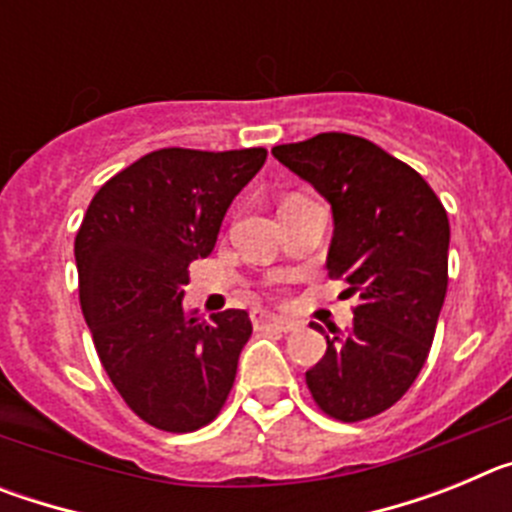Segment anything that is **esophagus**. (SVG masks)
I'll return each mask as SVG.
<instances>
[{"instance_id":"1","label":"esophagus","mask_w":512,"mask_h":512,"mask_svg":"<svg viewBox=\"0 0 512 512\" xmlns=\"http://www.w3.org/2000/svg\"><path fill=\"white\" fill-rule=\"evenodd\" d=\"M251 320H253V328H256V330H274V333H289V330L297 328L292 320L274 318L271 312H264V310L253 312Z\"/></svg>"}]
</instances>
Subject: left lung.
Wrapping results in <instances>:
<instances>
[{
    "instance_id": "left-lung-1",
    "label": "left lung",
    "mask_w": 512,
    "mask_h": 512,
    "mask_svg": "<svg viewBox=\"0 0 512 512\" xmlns=\"http://www.w3.org/2000/svg\"><path fill=\"white\" fill-rule=\"evenodd\" d=\"M271 153L330 202L328 277L359 297L351 328L325 336L307 390L330 418H374L410 390L431 351L449 287V217L418 171L359 135L320 133Z\"/></svg>"
}]
</instances>
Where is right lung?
<instances>
[{
    "label": "right lung",
    "mask_w": 512,
    "mask_h": 512,
    "mask_svg": "<svg viewBox=\"0 0 512 512\" xmlns=\"http://www.w3.org/2000/svg\"><path fill=\"white\" fill-rule=\"evenodd\" d=\"M266 148H161L102 184L76 233L79 302L104 372L140 420L169 433L212 423L251 338L246 310L184 312L189 264L215 248Z\"/></svg>",
    "instance_id": "right-lung-1"
}]
</instances>
